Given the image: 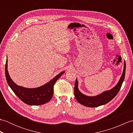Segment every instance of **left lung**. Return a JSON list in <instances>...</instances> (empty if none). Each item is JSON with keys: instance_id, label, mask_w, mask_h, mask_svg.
I'll return each instance as SVG.
<instances>
[{"instance_id": "8db88e82", "label": "left lung", "mask_w": 133, "mask_h": 133, "mask_svg": "<svg viewBox=\"0 0 133 133\" xmlns=\"http://www.w3.org/2000/svg\"><path fill=\"white\" fill-rule=\"evenodd\" d=\"M126 71V63H124V69L122 76L118 83L115 87L110 90L104 91L101 94L94 97H90L83 94L78 89V83L77 79H76L74 87V95L76 99L79 103L83 106L90 107H98L107 103L111 101L121 89L123 82L125 79Z\"/></svg>"}]
</instances>
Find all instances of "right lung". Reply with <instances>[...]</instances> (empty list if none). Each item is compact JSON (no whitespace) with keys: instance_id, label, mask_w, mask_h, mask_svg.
<instances>
[{"instance_id":"obj_1","label":"right lung","mask_w":133,"mask_h":133,"mask_svg":"<svg viewBox=\"0 0 133 133\" xmlns=\"http://www.w3.org/2000/svg\"><path fill=\"white\" fill-rule=\"evenodd\" d=\"M64 72V71H62L59 73L43 86L37 88L29 89L17 85L11 79L7 70V58L5 66V78L8 84L17 97L29 105H41L49 102L53 96L54 85Z\"/></svg>"}]
</instances>
